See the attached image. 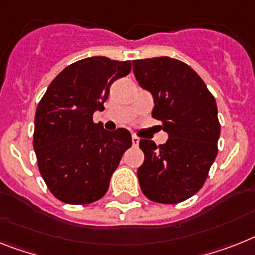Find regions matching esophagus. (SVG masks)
<instances>
[{
	"mask_svg": "<svg viewBox=\"0 0 255 255\" xmlns=\"http://www.w3.org/2000/svg\"><path fill=\"white\" fill-rule=\"evenodd\" d=\"M131 142H132V146H138V144H139V138H138V136H135V135H132L131 136Z\"/></svg>",
	"mask_w": 255,
	"mask_h": 255,
	"instance_id": "1",
	"label": "esophagus"
}]
</instances>
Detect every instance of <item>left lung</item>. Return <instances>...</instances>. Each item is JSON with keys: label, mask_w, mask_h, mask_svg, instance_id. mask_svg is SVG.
I'll use <instances>...</instances> for the list:
<instances>
[{"label": "left lung", "mask_w": 255, "mask_h": 255, "mask_svg": "<svg viewBox=\"0 0 255 255\" xmlns=\"http://www.w3.org/2000/svg\"><path fill=\"white\" fill-rule=\"evenodd\" d=\"M132 71L140 87L152 95V117L168 132L160 146L140 139L144 153L136 172L140 189L157 203L186 201L203 186L218 155L215 98L189 65L170 57L132 61Z\"/></svg>", "instance_id": "obj_1"}]
</instances>
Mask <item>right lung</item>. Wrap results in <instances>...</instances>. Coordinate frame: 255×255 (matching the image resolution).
Instances as JSON below:
<instances>
[{
    "label": "right lung",
    "instance_id": "right-lung-1",
    "mask_svg": "<svg viewBox=\"0 0 255 255\" xmlns=\"http://www.w3.org/2000/svg\"><path fill=\"white\" fill-rule=\"evenodd\" d=\"M131 70L130 61L88 57L54 78L37 105L33 148L41 177L57 199L88 205L107 193L129 147V130L108 131L92 116L104 109L109 88Z\"/></svg>",
    "mask_w": 255,
    "mask_h": 255
}]
</instances>
